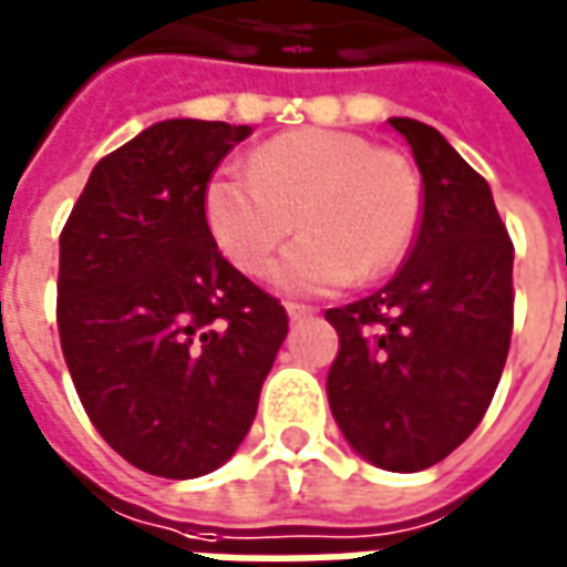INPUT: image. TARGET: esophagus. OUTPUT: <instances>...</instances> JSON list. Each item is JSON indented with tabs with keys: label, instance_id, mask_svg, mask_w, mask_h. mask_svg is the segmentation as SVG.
<instances>
[{
	"label": "esophagus",
	"instance_id": "1",
	"mask_svg": "<svg viewBox=\"0 0 567 567\" xmlns=\"http://www.w3.org/2000/svg\"><path fill=\"white\" fill-rule=\"evenodd\" d=\"M285 313L291 322H298V319H307V316H313V307H303V303H285Z\"/></svg>",
	"mask_w": 567,
	"mask_h": 567
}]
</instances>
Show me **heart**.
<instances>
[{
	"mask_svg": "<svg viewBox=\"0 0 567 567\" xmlns=\"http://www.w3.org/2000/svg\"><path fill=\"white\" fill-rule=\"evenodd\" d=\"M219 251L264 272L288 235L307 229L272 264L282 295H329L353 279L394 272L413 248L422 183L413 164L357 133L295 130L264 142L248 171H219L204 192Z\"/></svg>",
	"mask_w": 567,
	"mask_h": 567,
	"instance_id": "heart-1",
	"label": "heart"
}]
</instances>
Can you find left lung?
<instances>
[{
  "label": "left lung",
  "instance_id": "obj_1",
  "mask_svg": "<svg viewBox=\"0 0 567 567\" xmlns=\"http://www.w3.org/2000/svg\"><path fill=\"white\" fill-rule=\"evenodd\" d=\"M422 173L413 251L381 291L326 319L338 332L326 391L365 462L422 472L484 419L512 338V241L487 179L429 123L391 117Z\"/></svg>",
  "mask_w": 567,
  "mask_h": 567
}]
</instances>
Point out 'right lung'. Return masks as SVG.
<instances>
[{
    "instance_id": "obj_1",
    "label": "right lung",
    "mask_w": 567,
    "mask_h": 567,
    "mask_svg": "<svg viewBox=\"0 0 567 567\" xmlns=\"http://www.w3.org/2000/svg\"><path fill=\"white\" fill-rule=\"evenodd\" d=\"M251 126L161 121L102 157L58 260V334L92 425L188 481L233 460L288 334L285 307L217 251L204 192Z\"/></svg>"
}]
</instances>
